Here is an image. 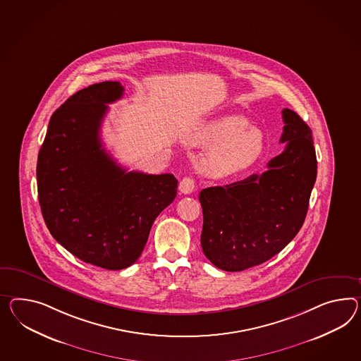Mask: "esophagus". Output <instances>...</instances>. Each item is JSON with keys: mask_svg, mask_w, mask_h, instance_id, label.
<instances>
[{"mask_svg": "<svg viewBox=\"0 0 361 361\" xmlns=\"http://www.w3.org/2000/svg\"><path fill=\"white\" fill-rule=\"evenodd\" d=\"M195 190V182L192 178H183L182 180H180V183H179V191L182 192V194H191V192H194Z\"/></svg>", "mask_w": 361, "mask_h": 361, "instance_id": "esophagus-1", "label": "esophagus"}]
</instances>
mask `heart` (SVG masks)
Wrapping results in <instances>:
<instances>
[{
    "label": "heart",
    "instance_id": "obj_1",
    "mask_svg": "<svg viewBox=\"0 0 361 361\" xmlns=\"http://www.w3.org/2000/svg\"><path fill=\"white\" fill-rule=\"evenodd\" d=\"M195 144L209 147L204 171L214 178L234 176L254 165L266 148L260 130L240 115H224L204 121L195 130Z\"/></svg>",
    "mask_w": 361,
    "mask_h": 361
}]
</instances>
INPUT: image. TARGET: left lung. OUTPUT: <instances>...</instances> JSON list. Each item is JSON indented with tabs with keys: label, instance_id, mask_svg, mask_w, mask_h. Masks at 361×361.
Instances as JSON below:
<instances>
[{
	"label": "left lung",
	"instance_id": "1",
	"mask_svg": "<svg viewBox=\"0 0 361 361\" xmlns=\"http://www.w3.org/2000/svg\"><path fill=\"white\" fill-rule=\"evenodd\" d=\"M283 153L263 174L202 190V249L216 267L237 272L267 262L296 237L305 221L317 178L312 130L283 110Z\"/></svg>",
	"mask_w": 361,
	"mask_h": 361
}]
</instances>
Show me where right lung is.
<instances>
[{
	"label": "right lung",
	"mask_w": 361,
	"mask_h": 361,
	"mask_svg": "<svg viewBox=\"0 0 361 361\" xmlns=\"http://www.w3.org/2000/svg\"><path fill=\"white\" fill-rule=\"evenodd\" d=\"M118 81L73 94L51 116L39 150L37 196L52 237L74 257L106 269L139 259L158 214L176 199L173 174L127 171L103 148L99 130Z\"/></svg>",
	"instance_id": "right-lung-1"
}]
</instances>
